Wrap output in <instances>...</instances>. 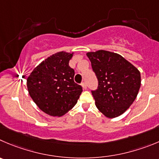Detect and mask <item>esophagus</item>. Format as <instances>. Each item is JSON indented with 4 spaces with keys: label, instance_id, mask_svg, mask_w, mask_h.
I'll return each instance as SVG.
<instances>
[{
    "label": "esophagus",
    "instance_id": "1",
    "mask_svg": "<svg viewBox=\"0 0 159 159\" xmlns=\"http://www.w3.org/2000/svg\"><path fill=\"white\" fill-rule=\"evenodd\" d=\"M81 86H82L83 88H84V90H86V89L87 88V84H86V82H83L82 84H81Z\"/></svg>",
    "mask_w": 159,
    "mask_h": 159
}]
</instances>
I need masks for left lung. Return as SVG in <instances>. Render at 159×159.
I'll use <instances>...</instances> for the list:
<instances>
[{
  "label": "left lung",
  "mask_w": 159,
  "mask_h": 159,
  "mask_svg": "<svg viewBox=\"0 0 159 159\" xmlns=\"http://www.w3.org/2000/svg\"><path fill=\"white\" fill-rule=\"evenodd\" d=\"M87 55L98 81V89L91 90L97 108L108 118L120 116L137 98L141 82L140 72L116 53L100 50Z\"/></svg>",
  "instance_id": "1"
}]
</instances>
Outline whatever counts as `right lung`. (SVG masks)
I'll return each mask as SVG.
<instances>
[{"label": "right lung", "mask_w": 159, "mask_h": 159, "mask_svg": "<svg viewBox=\"0 0 159 159\" xmlns=\"http://www.w3.org/2000/svg\"><path fill=\"white\" fill-rule=\"evenodd\" d=\"M72 54L61 51L37 66L27 79L29 93L40 110L61 116L72 109L83 91L74 82L75 71L69 66Z\"/></svg>", "instance_id": "right-lung-1"}]
</instances>
